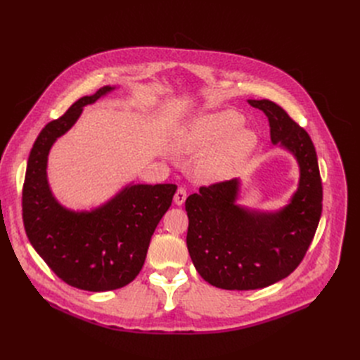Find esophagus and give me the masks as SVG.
Instances as JSON below:
<instances>
[{
	"mask_svg": "<svg viewBox=\"0 0 360 360\" xmlns=\"http://www.w3.org/2000/svg\"><path fill=\"white\" fill-rule=\"evenodd\" d=\"M186 198H187V192H186V189L184 187H179L177 189V192H176V195H174V203L176 205H183L184 203V200H186Z\"/></svg>",
	"mask_w": 360,
	"mask_h": 360,
	"instance_id": "esophagus-1",
	"label": "esophagus"
}]
</instances>
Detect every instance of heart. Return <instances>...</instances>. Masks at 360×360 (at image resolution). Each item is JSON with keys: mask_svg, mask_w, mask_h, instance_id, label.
Returning a JSON list of instances; mask_svg holds the SVG:
<instances>
[{"mask_svg": "<svg viewBox=\"0 0 360 360\" xmlns=\"http://www.w3.org/2000/svg\"><path fill=\"white\" fill-rule=\"evenodd\" d=\"M243 123V115L237 111L214 112L199 117L181 136L179 146L184 150L211 149L228 141L202 162L199 173L203 180L218 181L233 177L250 155L258 139L253 131L240 130Z\"/></svg>", "mask_w": 360, "mask_h": 360, "instance_id": "heart-1", "label": "heart"}]
</instances>
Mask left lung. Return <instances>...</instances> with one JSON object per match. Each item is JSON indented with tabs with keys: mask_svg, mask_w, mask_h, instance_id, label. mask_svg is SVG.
I'll use <instances>...</instances> for the list:
<instances>
[{
	"mask_svg": "<svg viewBox=\"0 0 360 360\" xmlns=\"http://www.w3.org/2000/svg\"><path fill=\"white\" fill-rule=\"evenodd\" d=\"M265 112L271 142L293 153L300 169L297 191L278 211L236 203L240 180L202 186L186 199V243L196 271L226 290L264 288L290 276L302 262L322 212V181L309 134L276 102L249 99Z\"/></svg>",
	"mask_w": 360,
	"mask_h": 360,
	"instance_id": "1",
	"label": "left lung"
}]
</instances>
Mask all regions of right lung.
Returning a JSON list of instances; mask_svg holds the SVG:
<instances>
[{"mask_svg":"<svg viewBox=\"0 0 360 360\" xmlns=\"http://www.w3.org/2000/svg\"><path fill=\"white\" fill-rule=\"evenodd\" d=\"M104 86L77 99L39 133L23 184V224L30 245L68 285L88 292H110L131 283L141 272L150 237L168 211L176 184H127L92 211L64 208L51 192L48 153L70 130L83 107L114 91Z\"/></svg>","mask_w":360,"mask_h":360,"instance_id":"add662e5","label":"right lung"}]
</instances>
